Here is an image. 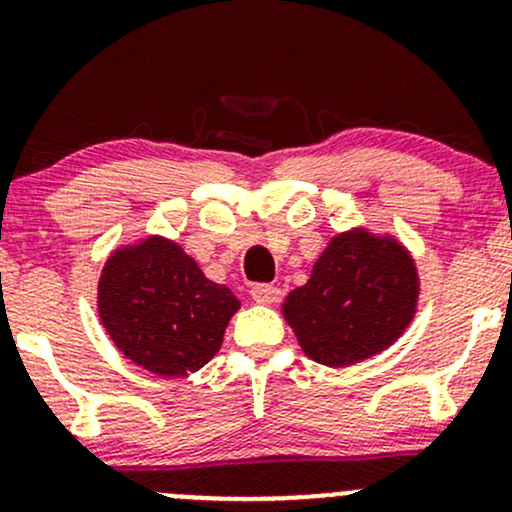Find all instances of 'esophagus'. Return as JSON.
I'll return each mask as SVG.
<instances>
[{
	"mask_svg": "<svg viewBox=\"0 0 512 512\" xmlns=\"http://www.w3.org/2000/svg\"><path fill=\"white\" fill-rule=\"evenodd\" d=\"M251 298L256 302H261V305H276L280 300V288L276 285H268V283H258L251 288Z\"/></svg>",
	"mask_w": 512,
	"mask_h": 512,
	"instance_id": "obj_1",
	"label": "esophagus"
}]
</instances>
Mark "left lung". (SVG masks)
I'll list each match as a JSON object with an SVG mask.
<instances>
[{
    "instance_id": "8db88e82",
    "label": "left lung",
    "mask_w": 512,
    "mask_h": 512,
    "mask_svg": "<svg viewBox=\"0 0 512 512\" xmlns=\"http://www.w3.org/2000/svg\"><path fill=\"white\" fill-rule=\"evenodd\" d=\"M420 276L410 251L364 227L332 236L310 280L283 302V317L307 356L342 368L403 337L417 312Z\"/></svg>"
}]
</instances>
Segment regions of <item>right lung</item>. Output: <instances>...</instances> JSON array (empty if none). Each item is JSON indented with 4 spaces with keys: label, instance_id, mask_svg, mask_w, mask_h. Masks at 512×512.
Returning a JSON list of instances; mask_svg holds the SVG:
<instances>
[{
    "label": "right lung",
    "instance_id": "1",
    "mask_svg": "<svg viewBox=\"0 0 512 512\" xmlns=\"http://www.w3.org/2000/svg\"><path fill=\"white\" fill-rule=\"evenodd\" d=\"M227 285L200 271L183 246L146 236L112 251L97 283V312L126 359L156 376L200 371L239 310Z\"/></svg>",
    "mask_w": 512,
    "mask_h": 512
}]
</instances>
